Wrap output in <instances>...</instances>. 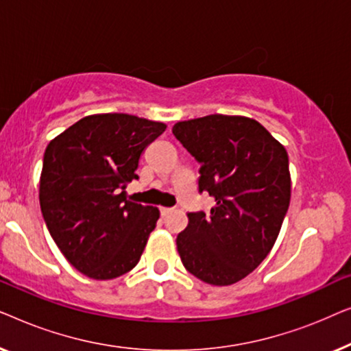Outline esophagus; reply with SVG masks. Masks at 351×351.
Masks as SVG:
<instances>
[{
  "mask_svg": "<svg viewBox=\"0 0 351 351\" xmlns=\"http://www.w3.org/2000/svg\"><path fill=\"white\" fill-rule=\"evenodd\" d=\"M160 210H161L162 217H166V215H169V214L174 213V208H160Z\"/></svg>",
  "mask_w": 351,
  "mask_h": 351,
  "instance_id": "obj_1",
  "label": "esophagus"
}]
</instances>
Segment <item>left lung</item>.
<instances>
[{"instance_id":"left-lung-1","label":"left lung","mask_w":351,"mask_h":351,"mask_svg":"<svg viewBox=\"0 0 351 351\" xmlns=\"http://www.w3.org/2000/svg\"><path fill=\"white\" fill-rule=\"evenodd\" d=\"M177 141L199 162V191L210 214L189 213L177 251L191 275L213 286L241 281L271 251L291 201L289 158L261 123L208 114L174 124Z\"/></svg>"}]
</instances>
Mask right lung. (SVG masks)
Segmentation results:
<instances>
[{"label":"right lung","instance_id":"right-lung-1","mask_svg":"<svg viewBox=\"0 0 351 351\" xmlns=\"http://www.w3.org/2000/svg\"><path fill=\"white\" fill-rule=\"evenodd\" d=\"M166 124L126 113L81 118L47 143L40 177L46 227L64 257L93 280L132 270L160 210L126 198L138 158Z\"/></svg>","mask_w":351,"mask_h":351}]
</instances>
